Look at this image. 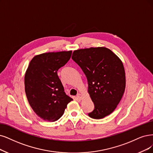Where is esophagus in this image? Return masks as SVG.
<instances>
[{"label": "esophagus", "mask_w": 153, "mask_h": 153, "mask_svg": "<svg viewBox=\"0 0 153 153\" xmlns=\"http://www.w3.org/2000/svg\"><path fill=\"white\" fill-rule=\"evenodd\" d=\"M77 97L79 100H81L82 98V94L81 93H78L77 95Z\"/></svg>", "instance_id": "1"}]
</instances>
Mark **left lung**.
Instances as JSON below:
<instances>
[{"instance_id":"obj_1","label":"left lung","mask_w":153,"mask_h":153,"mask_svg":"<svg viewBox=\"0 0 153 153\" xmlns=\"http://www.w3.org/2000/svg\"><path fill=\"white\" fill-rule=\"evenodd\" d=\"M72 59L87 77L88 93L94 105L89 117L101 119L109 115L125 91L126 74L122 62L105 47L74 50Z\"/></svg>"}]
</instances>
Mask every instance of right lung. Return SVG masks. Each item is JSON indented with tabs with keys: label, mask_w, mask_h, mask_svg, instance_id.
Returning <instances> with one entry per match:
<instances>
[{
	"label": "right lung",
	"mask_w": 153,
	"mask_h": 153,
	"mask_svg": "<svg viewBox=\"0 0 153 153\" xmlns=\"http://www.w3.org/2000/svg\"><path fill=\"white\" fill-rule=\"evenodd\" d=\"M71 54L72 51L42 53L34 56L28 65L25 76L26 97L33 111L44 120L59 119L73 100L64 92L57 75Z\"/></svg>",
	"instance_id": "1"
}]
</instances>
